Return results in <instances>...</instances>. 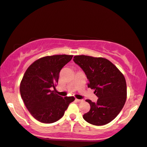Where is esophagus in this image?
Segmentation results:
<instances>
[{
    "instance_id": "34e87169",
    "label": "esophagus",
    "mask_w": 147,
    "mask_h": 147,
    "mask_svg": "<svg viewBox=\"0 0 147 147\" xmlns=\"http://www.w3.org/2000/svg\"><path fill=\"white\" fill-rule=\"evenodd\" d=\"M76 101H77L78 102H79V103H80V102H82V101H84V100H83V99H76Z\"/></svg>"
}]
</instances>
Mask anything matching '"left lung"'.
Masks as SVG:
<instances>
[{
  "label": "left lung",
  "mask_w": 147,
  "mask_h": 147,
  "mask_svg": "<svg viewBox=\"0 0 147 147\" xmlns=\"http://www.w3.org/2000/svg\"><path fill=\"white\" fill-rule=\"evenodd\" d=\"M74 61L86 74L88 88L94 89L97 102L86 99L90 110L84 114V120L91 125L101 126L113 121L124 106L127 99L126 80L117 67L103 58L75 56Z\"/></svg>",
  "instance_id": "obj_1"
}]
</instances>
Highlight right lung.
<instances>
[{
	"mask_svg": "<svg viewBox=\"0 0 147 147\" xmlns=\"http://www.w3.org/2000/svg\"><path fill=\"white\" fill-rule=\"evenodd\" d=\"M72 55H54L36 60L28 67L20 85V92L27 109L41 123H52L64 115L74 97L59 96L55 93L61 68Z\"/></svg>",
	"mask_w": 147,
	"mask_h": 147,
	"instance_id": "add662e5",
	"label": "right lung"
}]
</instances>
